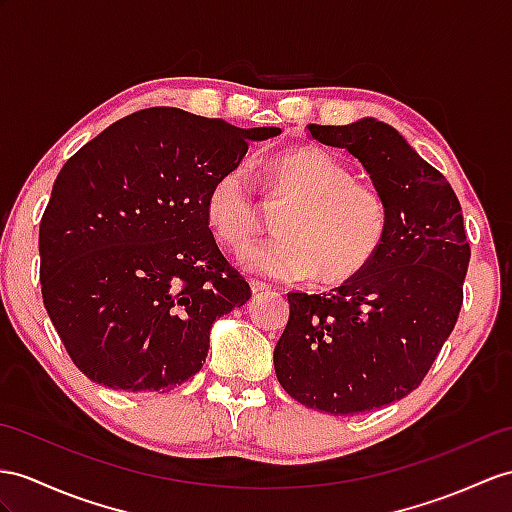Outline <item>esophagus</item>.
I'll use <instances>...</instances> for the list:
<instances>
[{"label":"esophagus","mask_w":512,"mask_h":512,"mask_svg":"<svg viewBox=\"0 0 512 512\" xmlns=\"http://www.w3.org/2000/svg\"><path fill=\"white\" fill-rule=\"evenodd\" d=\"M249 286H252V293H267V291H271V284H267V282H263V280H252L249 282Z\"/></svg>","instance_id":"obj_1"}]
</instances>
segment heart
<instances>
[{"label": "heart", "instance_id": "b5f03b06", "mask_svg": "<svg viewBox=\"0 0 512 512\" xmlns=\"http://www.w3.org/2000/svg\"><path fill=\"white\" fill-rule=\"evenodd\" d=\"M269 195L289 204L278 221L282 236L249 247L241 263L284 282L313 276L334 286L360 276L378 256L389 232V206L376 186L356 180L328 149L299 145L267 162ZM206 217L217 239L243 249L263 226L252 171L234 165L215 178L206 195Z\"/></svg>", "mask_w": 512, "mask_h": 512}]
</instances>
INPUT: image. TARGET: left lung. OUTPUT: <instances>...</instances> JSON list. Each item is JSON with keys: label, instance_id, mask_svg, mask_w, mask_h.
<instances>
[{"label": "left lung", "instance_id": "8db88e82", "mask_svg": "<svg viewBox=\"0 0 512 512\" xmlns=\"http://www.w3.org/2000/svg\"><path fill=\"white\" fill-rule=\"evenodd\" d=\"M308 134L363 162L389 206V232L339 289L289 293L273 365L299 404L371 413L417 389L456 326L471 256L463 210L450 182L382 121L310 123Z\"/></svg>", "mask_w": 512, "mask_h": 512}]
</instances>
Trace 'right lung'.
<instances>
[{
    "label": "right lung",
    "mask_w": 512,
    "mask_h": 512,
    "mask_svg": "<svg viewBox=\"0 0 512 512\" xmlns=\"http://www.w3.org/2000/svg\"><path fill=\"white\" fill-rule=\"evenodd\" d=\"M276 134L156 106L65 162L41 219V293L86 378L165 393L202 369L210 326L252 297L208 228L206 195L249 141Z\"/></svg>",
    "instance_id": "obj_1"
}]
</instances>
